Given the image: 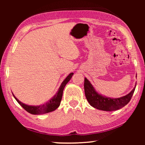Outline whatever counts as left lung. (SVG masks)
<instances>
[{"instance_id": "obj_1", "label": "left lung", "mask_w": 145, "mask_h": 145, "mask_svg": "<svg viewBox=\"0 0 145 145\" xmlns=\"http://www.w3.org/2000/svg\"><path fill=\"white\" fill-rule=\"evenodd\" d=\"M136 86V84L134 89L125 96L118 99H111L102 96L97 93L89 80L84 78V91L88 102L92 107L105 111H114L125 106L131 100Z\"/></svg>"}]
</instances>
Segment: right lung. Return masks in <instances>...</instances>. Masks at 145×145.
I'll use <instances>...</instances> for the list:
<instances>
[{"label": "right lung", "instance_id": "obj_1", "mask_svg": "<svg viewBox=\"0 0 145 145\" xmlns=\"http://www.w3.org/2000/svg\"><path fill=\"white\" fill-rule=\"evenodd\" d=\"M73 73H70L69 75L67 76V77L63 80L62 84H61V86L59 88L57 92L50 100H48L47 102L45 104L40 105H26L24 103L19 101L16 98L14 97V95L13 94L14 99H16L18 104L22 107L26 111H27L29 113L32 114H42L48 113V112H52L55 111L57 108L59 106L60 103L62 99L63 89L65 88L66 84L69 82V80L71 79Z\"/></svg>", "mask_w": 145, "mask_h": 145}]
</instances>
